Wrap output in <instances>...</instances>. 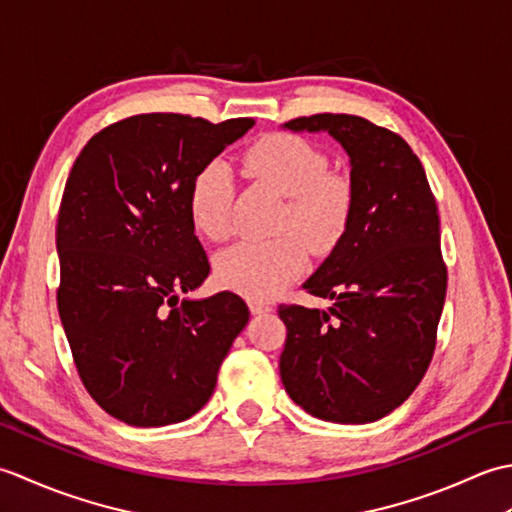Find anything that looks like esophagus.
I'll return each instance as SVG.
<instances>
[{
  "label": "esophagus",
  "mask_w": 512,
  "mask_h": 512,
  "mask_svg": "<svg viewBox=\"0 0 512 512\" xmlns=\"http://www.w3.org/2000/svg\"><path fill=\"white\" fill-rule=\"evenodd\" d=\"M248 306H250V312H253V314H266V312L273 310V306H270V303H264V301H255V299L250 301Z\"/></svg>",
  "instance_id": "obj_1"
}]
</instances>
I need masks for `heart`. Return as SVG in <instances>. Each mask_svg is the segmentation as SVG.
Returning <instances> with one entry per match:
<instances>
[{"label": "heart", "mask_w": 512, "mask_h": 512, "mask_svg": "<svg viewBox=\"0 0 512 512\" xmlns=\"http://www.w3.org/2000/svg\"><path fill=\"white\" fill-rule=\"evenodd\" d=\"M244 169L288 195L284 226L297 228L266 242H239L215 259L220 284L255 301L284 292L308 264V245L319 253L341 242L354 209V189L339 173H328L323 151L292 134H266L242 154ZM233 176L224 162H206L195 173L187 211L202 237L220 242L231 233Z\"/></svg>", "instance_id": "1"}]
</instances>
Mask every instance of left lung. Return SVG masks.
Listing matches in <instances>:
<instances>
[{
  "mask_svg": "<svg viewBox=\"0 0 512 512\" xmlns=\"http://www.w3.org/2000/svg\"><path fill=\"white\" fill-rule=\"evenodd\" d=\"M281 127L328 132L350 158L354 189L341 242L303 284L334 303L279 306L288 330L281 383L314 418L374 422L411 396L436 350L447 297L438 206L418 156L389 129L350 114Z\"/></svg>",
  "mask_w": 512,
  "mask_h": 512,
  "instance_id": "1",
  "label": "left lung"
}]
</instances>
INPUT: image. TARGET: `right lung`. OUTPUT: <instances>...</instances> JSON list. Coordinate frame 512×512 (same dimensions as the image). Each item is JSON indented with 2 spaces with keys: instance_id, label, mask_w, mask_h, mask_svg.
Instances as JSON below:
<instances>
[{
  "instance_id": "1",
  "label": "right lung",
  "mask_w": 512,
  "mask_h": 512,
  "mask_svg": "<svg viewBox=\"0 0 512 512\" xmlns=\"http://www.w3.org/2000/svg\"><path fill=\"white\" fill-rule=\"evenodd\" d=\"M250 127V118H125L90 138L65 182L59 317L85 389L132 427L198 413L248 323L233 292L180 295L211 270L187 211L189 184Z\"/></svg>"
}]
</instances>
